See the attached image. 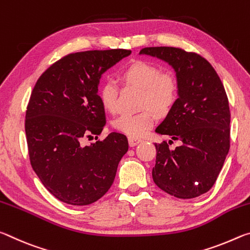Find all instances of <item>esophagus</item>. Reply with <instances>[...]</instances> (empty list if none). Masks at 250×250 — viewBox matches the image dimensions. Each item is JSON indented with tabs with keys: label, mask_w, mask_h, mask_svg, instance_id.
Here are the masks:
<instances>
[{
	"label": "esophagus",
	"mask_w": 250,
	"mask_h": 250,
	"mask_svg": "<svg viewBox=\"0 0 250 250\" xmlns=\"http://www.w3.org/2000/svg\"><path fill=\"white\" fill-rule=\"evenodd\" d=\"M128 140H129V146H135L137 145H139L140 142H142L141 139L134 138V137H129Z\"/></svg>",
	"instance_id": "1"
}]
</instances>
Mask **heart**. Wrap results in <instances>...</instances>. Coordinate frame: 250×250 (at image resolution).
<instances>
[{"mask_svg":"<svg viewBox=\"0 0 250 250\" xmlns=\"http://www.w3.org/2000/svg\"><path fill=\"white\" fill-rule=\"evenodd\" d=\"M120 77L125 83L141 88L140 107L137 113H122L113 121V126L130 137H141L153 125L154 111L167 115L179 98V84L174 76L161 73L158 66L145 61H134L121 70ZM99 98L104 108L113 112L117 108L119 86L115 79L107 78L98 88Z\"/></svg>","mask_w":250,"mask_h":250,"instance_id":"obj_1","label":"heart"}]
</instances>
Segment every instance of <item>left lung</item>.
<instances>
[{
	"mask_svg": "<svg viewBox=\"0 0 250 250\" xmlns=\"http://www.w3.org/2000/svg\"><path fill=\"white\" fill-rule=\"evenodd\" d=\"M140 54L158 57L174 68L179 98L155 131L180 140L155 143L154 183L177 198L208 192L217 180L230 147L229 104L221 78L201 55L180 47H146Z\"/></svg>",
	"mask_w": 250,
	"mask_h": 250,
	"instance_id": "left-lung-1",
	"label": "left lung"
}]
</instances>
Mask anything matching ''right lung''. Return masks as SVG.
<instances>
[{
    "label": "right lung",
    "mask_w": 250,
    "mask_h": 250,
    "mask_svg": "<svg viewBox=\"0 0 250 250\" xmlns=\"http://www.w3.org/2000/svg\"><path fill=\"white\" fill-rule=\"evenodd\" d=\"M130 54L120 48L68 54L49 66L34 87L25 118L29 161L59 201L89 205L113 183L129 143L118 132L98 140L105 125L98 83L105 70ZM94 136L96 144L81 145Z\"/></svg>",
    "instance_id": "1"
}]
</instances>
